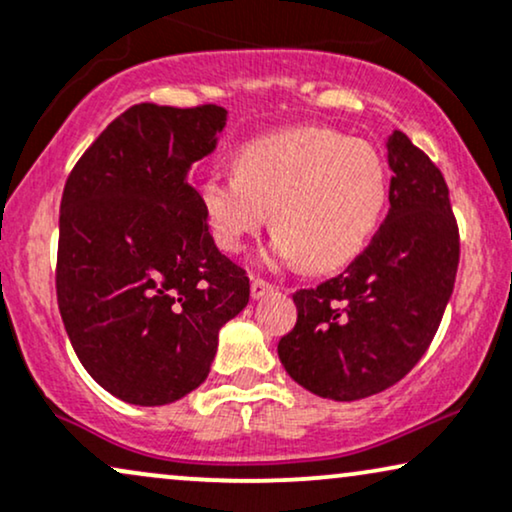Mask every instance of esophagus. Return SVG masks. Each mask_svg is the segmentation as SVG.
<instances>
[{"mask_svg": "<svg viewBox=\"0 0 512 512\" xmlns=\"http://www.w3.org/2000/svg\"><path fill=\"white\" fill-rule=\"evenodd\" d=\"M271 290H274V286H271V283L262 281V278H252V283H250L252 300H262V297L267 295V293H271Z\"/></svg>", "mask_w": 512, "mask_h": 512, "instance_id": "1", "label": "esophagus"}]
</instances>
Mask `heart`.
Segmentation results:
<instances>
[{"label": "heart", "mask_w": 512, "mask_h": 512, "mask_svg": "<svg viewBox=\"0 0 512 512\" xmlns=\"http://www.w3.org/2000/svg\"><path fill=\"white\" fill-rule=\"evenodd\" d=\"M387 203V167L375 146L326 127H297L238 148L234 174L198 184V205L212 236L238 252L271 212L267 257L333 271L352 262Z\"/></svg>", "instance_id": "1"}]
</instances>
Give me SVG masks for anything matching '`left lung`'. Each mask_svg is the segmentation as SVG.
<instances>
[{"label": "left lung", "mask_w": 512, "mask_h": 512, "mask_svg": "<svg viewBox=\"0 0 512 512\" xmlns=\"http://www.w3.org/2000/svg\"><path fill=\"white\" fill-rule=\"evenodd\" d=\"M390 212L340 276L297 290V323L278 340L290 378L354 401L399 383L435 338L454 293L458 226L435 163L404 132L387 137Z\"/></svg>", "instance_id": "obj_1"}]
</instances>
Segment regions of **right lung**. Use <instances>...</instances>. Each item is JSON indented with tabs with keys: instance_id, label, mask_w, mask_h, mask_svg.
I'll return each instance as SVG.
<instances>
[{
	"instance_id": "add662e5",
	"label": "right lung",
	"mask_w": 512,
	"mask_h": 512,
	"mask_svg": "<svg viewBox=\"0 0 512 512\" xmlns=\"http://www.w3.org/2000/svg\"><path fill=\"white\" fill-rule=\"evenodd\" d=\"M226 115L219 106H132L63 189V326L87 373L127 404H172L203 385L219 328L250 300L248 276L217 250L189 184Z\"/></svg>"
}]
</instances>
